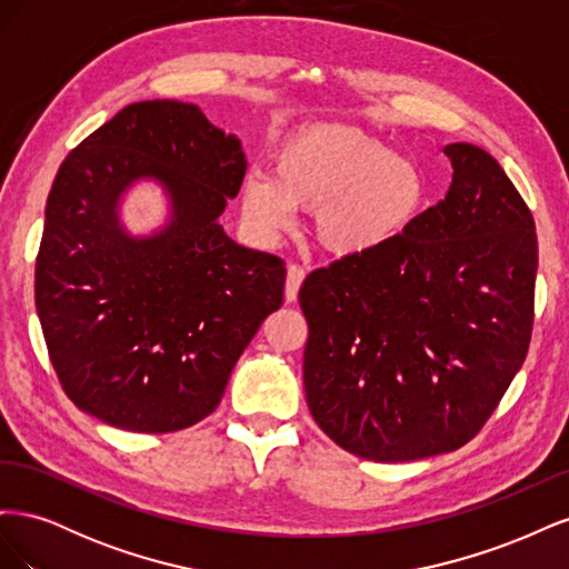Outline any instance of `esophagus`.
Here are the masks:
<instances>
[{"label":"esophagus","mask_w":569,"mask_h":569,"mask_svg":"<svg viewBox=\"0 0 569 569\" xmlns=\"http://www.w3.org/2000/svg\"><path fill=\"white\" fill-rule=\"evenodd\" d=\"M306 278V270L301 266H289L287 270V284H284V297L287 301H297L299 299V289H301V282Z\"/></svg>","instance_id":"34e87169"}]
</instances>
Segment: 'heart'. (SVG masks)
<instances>
[{
	"instance_id": "obj_1",
	"label": "heart",
	"mask_w": 569,
	"mask_h": 569,
	"mask_svg": "<svg viewBox=\"0 0 569 569\" xmlns=\"http://www.w3.org/2000/svg\"><path fill=\"white\" fill-rule=\"evenodd\" d=\"M427 197L416 161L339 123L295 130L274 153V173L249 170L242 180V211L258 234H282L295 209H306L316 239L337 256L393 244L416 226Z\"/></svg>"
}]
</instances>
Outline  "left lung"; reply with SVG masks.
I'll use <instances>...</instances> for the list:
<instances>
[{
    "label": "left lung",
    "mask_w": 569,
    "mask_h": 569,
    "mask_svg": "<svg viewBox=\"0 0 569 569\" xmlns=\"http://www.w3.org/2000/svg\"><path fill=\"white\" fill-rule=\"evenodd\" d=\"M451 187L393 244L313 270L303 387L341 449L377 462L468 443L525 363L539 247L491 153L443 147Z\"/></svg>",
    "instance_id": "obj_1"
}]
</instances>
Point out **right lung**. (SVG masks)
Instances as JSON below:
<instances>
[{"label": "right lung", "mask_w": 569, "mask_h": 569, "mask_svg": "<svg viewBox=\"0 0 569 569\" xmlns=\"http://www.w3.org/2000/svg\"><path fill=\"white\" fill-rule=\"evenodd\" d=\"M244 173L239 137L176 99L134 101L68 153L44 209L36 303L82 412L166 435L218 408L287 274L220 226ZM142 181L162 189L167 218L134 236L122 203Z\"/></svg>", "instance_id": "obj_1"}]
</instances>
